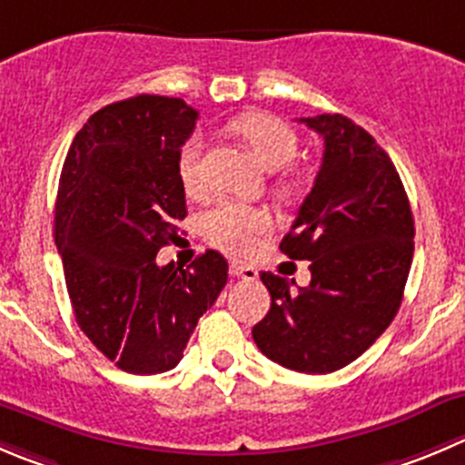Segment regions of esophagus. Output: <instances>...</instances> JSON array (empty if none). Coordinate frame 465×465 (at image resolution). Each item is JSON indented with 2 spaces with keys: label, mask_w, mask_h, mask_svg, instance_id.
I'll use <instances>...</instances> for the list:
<instances>
[{
  "label": "esophagus",
  "mask_w": 465,
  "mask_h": 465,
  "mask_svg": "<svg viewBox=\"0 0 465 465\" xmlns=\"http://www.w3.org/2000/svg\"><path fill=\"white\" fill-rule=\"evenodd\" d=\"M229 272L238 279H245V282H254V279L259 277V272H256L252 265H242V263H238V261H232V265H229Z\"/></svg>",
  "instance_id": "esophagus-1"
}]
</instances>
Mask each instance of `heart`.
<instances>
[{"label": "heart", "mask_w": 465, "mask_h": 465, "mask_svg": "<svg viewBox=\"0 0 465 465\" xmlns=\"http://www.w3.org/2000/svg\"><path fill=\"white\" fill-rule=\"evenodd\" d=\"M232 129L233 134H238L250 145L259 163L265 170H270V173L283 168V165L295 159V132L283 120H279L277 115H270V113L263 111L242 113V115L233 120ZM177 173L186 193H191V195L200 193L202 174L200 143H197V138L183 143L182 152H179ZM274 188L282 195H291L295 191V183L282 174V177L274 179ZM268 227L270 218L265 211L229 200H223L215 206H211L204 213V218H202V232H204L206 241L218 247V250L236 256H242L254 250L256 236L268 232Z\"/></svg>", "instance_id": "obj_1"}]
</instances>
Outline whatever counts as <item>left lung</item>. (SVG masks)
I'll use <instances>...</instances> for the list:
<instances>
[{
	"mask_svg": "<svg viewBox=\"0 0 465 465\" xmlns=\"http://www.w3.org/2000/svg\"><path fill=\"white\" fill-rule=\"evenodd\" d=\"M324 138L311 193L279 250L311 261V283L292 288L261 272L270 311L252 336L270 361L327 375L361 357L402 304L413 259V215L393 161L341 113L302 118Z\"/></svg>",
	"mask_w": 465,
	"mask_h": 465,
	"instance_id": "obj_1",
	"label": "left lung"
}]
</instances>
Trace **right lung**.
Wrapping results in <instances>:
<instances>
[{"mask_svg": "<svg viewBox=\"0 0 465 465\" xmlns=\"http://www.w3.org/2000/svg\"><path fill=\"white\" fill-rule=\"evenodd\" d=\"M197 115L161 94L108 104L63 163L54 241L72 311L99 352L132 375L173 371L227 283L229 265L215 250L186 270L156 263L188 213L177 161Z\"/></svg>", "mask_w": 465, "mask_h": 465, "instance_id": "obj_1", "label": "right lung"}]
</instances>
